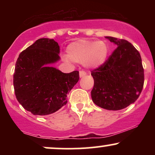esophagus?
I'll return each mask as SVG.
<instances>
[{"label":"esophagus","instance_id":"34e87169","mask_svg":"<svg viewBox=\"0 0 155 155\" xmlns=\"http://www.w3.org/2000/svg\"><path fill=\"white\" fill-rule=\"evenodd\" d=\"M86 72L84 71H81L79 72V77L80 78H82V77H84L85 76H86Z\"/></svg>","mask_w":155,"mask_h":155}]
</instances>
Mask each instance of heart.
Here are the masks:
<instances>
[{
  "label": "heart",
  "instance_id": "heart-1",
  "mask_svg": "<svg viewBox=\"0 0 155 155\" xmlns=\"http://www.w3.org/2000/svg\"><path fill=\"white\" fill-rule=\"evenodd\" d=\"M67 52L68 57L72 61L84 63L89 68H97L106 61L108 47L104 41L81 39L69 44Z\"/></svg>",
  "mask_w": 155,
  "mask_h": 155
}]
</instances>
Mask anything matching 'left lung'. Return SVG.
Returning a JSON list of instances; mask_svg holds the SVG:
<instances>
[{"mask_svg": "<svg viewBox=\"0 0 155 155\" xmlns=\"http://www.w3.org/2000/svg\"><path fill=\"white\" fill-rule=\"evenodd\" d=\"M105 38L117 47L104 65L92 71L94 87L91 97L99 107L117 111L138 98L144 74L140 53L132 44L124 39Z\"/></svg>", "mask_w": 155, "mask_h": 155, "instance_id": "obj_1", "label": "left lung"}]
</instances>
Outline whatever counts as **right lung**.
<instances>
[{
  "label": "right lung",
  "instance_id": "right-lung-1",
  "mask_svg": "<svg viewBox=\"0 0 155 155\" xmlns=\"http://www.w3.org/2000/svg\"><path fill=\"white\" fill-rule=\"evenodd\" d=\"M54 39L39 38L22 51L15 64L14 88L18 102L33 115L51 114L67 104L79 71L65 74L51 65L60 60Z\"/></svg>",
  "mask_w": 155,
  "mask_h": 155
}]
</instances>
